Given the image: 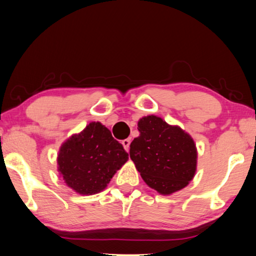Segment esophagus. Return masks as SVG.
Segmentation results:
<instances>
[{
	"mask_svg": "<svg viewBox=\"0 0 256 256\" xmlns=\"http://www.w3.org/2000/svg\"><path fill=\"white\" fill-rule=\"evenodd\" d=\"M130 144H131V140H130V138H125V140H123V141H122L123 148H124V150L126 152H128V150H130Z\"/></svg>",
	"mask_w": 256,
	"mask_h": 256,
	"instance_id": "esophagus-1",
	"label": "esophagus"
}]
</instances>
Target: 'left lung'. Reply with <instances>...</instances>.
<instances>
[{
  "label": "left lung",
  "instance_id": "left-lung-1",
  "mask_svg": "<svg viewBox=\"0 0 256 256\" xmlns=\"http://www.w3.org/2000/svg\"><path fill=\"white\" fill-rule=\"evenodd\" d=\"M140 135L130 145V156L144 182L162 195L186 186L196 171L193 138L181 128L148 115L138 123Z\"/></svg>",
  "mask_w": 256,
  "mask_h": 256
}]
</instances>
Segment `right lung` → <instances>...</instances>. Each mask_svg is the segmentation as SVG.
Returning a JSON list of instances; mask_svg holds the SVG:
<instances>
[{
    "mask_svg": "<svg viewBox=\"0 0 256 256\" xmlns=\"http://www.w3.org/2000/svg\"><path fill=\"white\" fill-rule=\"evenodd\" d=\"M128 160L123 145L100 122L66 140L58 151V170L68 188L82 195L98 193Z\"/></svg>",
    "mask_w": 256,
    "mask_h": 256,
    "instance_id": "add662e5",
    "label": "right lung"
}]
</instances>
